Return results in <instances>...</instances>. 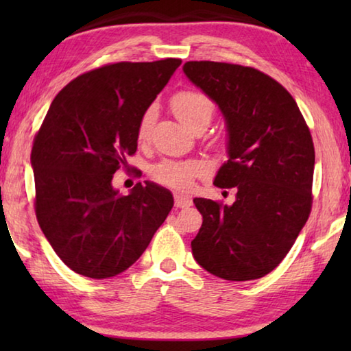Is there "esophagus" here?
<instances>
[{"instance_id":"1","label":"esophagus","mask_w":351,"mask_h":351,"mask_svg":"<svg viewBox=\"0 0 351 351\" xmlns=\"http://www.w3.org/2000/svg\"><path fill=\"white\" fill-rule=\"evenodd\" d=\"M192 206V199L182 193H175V207L178 209H184V207Z\"/></svg>"}]
</instances>
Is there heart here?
<instances>
[{"instance_id":"b5f03b06","label":"heart","mask_w":351,"mask_h":351,"mask_svg":"<svg viewBox=\"0 0 351 351\" xmlns=\"http://www.w3.org/2000/svg\"><path fill=\"white\" fill-rule=\"evenodd\" d=\"M170 104L176 117L192 132L203 123H209L213 114L212 100L199 91L186 90L176 93L171 97ZM154 117H156L154 106L144 111L138 127L139 141H145L148 138ZM206 171L207 165L201 161H162L153 169V176L154 180L165 186L186 190L192 186L195 178L204 175Z\"/></svg>"}]
</instances>
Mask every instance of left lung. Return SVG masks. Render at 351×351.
<instances>
[{
    "instance_id": "left-lung-1",
    "label": "left lung",
    "mask_w": 351,
    "mask_h": 351,
    "mask_svg": "<svg viewBox=\"0 0 351 351\" xmlns=\"http://www.w3.org/2000/svg\"><path fill=\"white\" fill-rule=\"evenodd\" d=\"M182 71L224 117L229 159L213 184L237 189L232 206L193 199L203 215L193 257L224 280H255L277 268L310 217V128L293 96L258 69L187 62Z\"/></svg>"
}]
</instances>
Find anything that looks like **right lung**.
Returning a JSON list of instances; mask_svg holds the SVG:
<instances>
[{
	"label": "right lung",
	"instance_id": "right-lung-1",
	"mask_svg": "<svg viewBox=\"0 0 351 351\" xmlns=\"http://www.w3.org/2000/svg\"><path fill=\"white\" fill-rule=\"evenodd\" d=\"M180 64V58L105 64L52 100L31 153L35 213L77 274L108 278L128 269L173 207L170 190L154 182H138L123 197L112 175L127 169L142 114Z\"/></svg>",
	"mask_w": 351,
	"mask_h": 351
}]
</instances>
